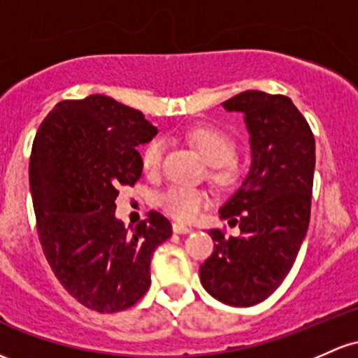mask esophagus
Listing matches in <instances>:
<instances>
[{"mask_svg":"<svg viewBox=\"0 0 358 358\" xmlns=\"http://www.w3.org/2000/svg\"><path fill=\"white\" fill-rule=\"evenodd\" d=\"M190 227L188 226H185V224H182V222H173V233H176V234H188L190 233Z\"/></svg>","mask_w":358,"mask_h":358,"instance_id":"1","label":"esophagus"}]
</instances>
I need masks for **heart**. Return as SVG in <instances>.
I'll return each instance as SVG.
<instances>
[{
  "label": "heart",
  "instance_id": "b5f03b06",
  "mask_svg": "<svg viewBox=\"0 0 358 358\" xmlns=\"http://www.w3.org/2000/svg\"><path fill=\"white\" fill-rule=\"evenodd\" d=\"M188 141L202 155V158L210 164V176L215 185L221 188H233L243 176V164L234 158L236 152V141L227 132L215 127H195L188 132ZM164 141L152 139L144 146L141 152L144 171L152 175L158 173L163 164ZM159 206L168 214L180 221H190L202 207L209 203L207 192L192 187H170L159 195Z\"/></svg>",
  "mask_w": 358,
  "mask_h": 358
}]
</instances>
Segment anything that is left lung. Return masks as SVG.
Instances as JSON below:
<instances>
[{"instance_id":"1","label":"left lung","mask_w":358,"mask_h":358,"mask_svg":"<svg viewBox=\"0 0 358 358\" xmlns=\"http://www.w3.org/2000/svg\"><path fill=\"white\" fill-rule=\"evenodd\" d=\"M245 115L251 166L219 209L241 236L210 229L214 251L200 265V282L217 301L248 308L284 282L304 241L311 215L316 149L311 127L292 100L248 90L222 103Z\"/></svg>"}]
</instances>
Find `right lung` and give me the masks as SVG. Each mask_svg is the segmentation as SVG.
<instances>
[{"mask_svg":"<svg viewBox=\"0 0 358 358\" xmlns=\"http://www.w3.org/2000/svg\"><path fill=\"white\" fill-rule=\"evenodd\" d=\"M156 134L139 110L105 95L59 101L35 134L29 176L42 250L64 289L98 313L148 292L152 253L171 236L159 212L131 231L115 215L119 188L143 175L137 148Z\"/></svg>","mask_w":358,"mask_h":358,"instance_id":"obj_1","label":"right lung"}]
</instances>
